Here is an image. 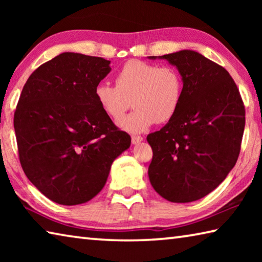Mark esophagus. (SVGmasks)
Segmentation results:
<instances>
[{"instance_id": "34e87169", "label": "esophagus", "mask_w": 262, "mask_h": 262, "mask_svg": "<svg viewBox=\"0 0 262 262\" xmlns=\"http://www.w3.org/2000/svg\"><path fill=\"white\" fill-rule=\"evenodd\" d=\"M142 141H143V137L136 136V135H133L132 136V143L133 144H139V143H141Z\"/></svg>"}]
</instances>
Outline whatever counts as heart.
Wrapping results in <instances>:
<instances>
[{
	"mask_svg": "<svg viewBox=\"0 0 262 262\" xmlns=\"http://www.w3.org/2000/svg\"><path fill=\"white\" fill-rule=\"evenodd\" d=\"M183 94V78L174 68L140 60L127 61L118 70L115 85L99 83L95 89L96 101L113 120L126 113L133 99L135 112L118 121L119 127L130 133L170 121L178 112Z\"/></svg>",
	"mask_w": 262,
	"mask_h": 262,
	"instance_id": "heart-1",
	"label": "heart"
}]
</instances>
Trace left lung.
I'll return each instance as SVG.
<instances>
[{
  "label": "left lung",
  "instance_id": "1",
  "mask_svg": "<svg viewBox=\"0 0 262 262\" xmlns=\"http://www.w3.org/2000/svg\"><path fill=\"white\" fill-rule=\"evenodd\" d=\"M148 57L174 66L184 84L178 112L147 136L154 152L149 180L167 201H196L227 178L237 162L245 128L241 94L227 70L195 51Z\"/></svg>",
  "mask_w": 262,
  "mask_h": 262
}]
</instances>
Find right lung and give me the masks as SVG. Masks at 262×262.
<instances>
[{"label": "right lung", "mask_w": 262, "mask_h": 262, "mask_svg": "<svg viewBox=\"0 0 262 262\" xmlns=\"http://www.w3.org/2000/svg\"><path fill=\"white\" fill-rule=\"evenodd\" d=\"M111 61L66 52L31 74L14 115L26 177L50 200L75 206L106 184L111 165L130 147L95 98Z\"/></svg>", "instance_id": "1"}]
</instances>
